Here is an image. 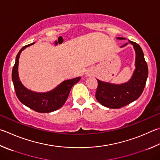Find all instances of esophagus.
<instances>
[{"instance_id":"1","label":"esophagus","mask_w":160,"mask_h":160,"mask_svg":"<svg viewBox=\"0 0 160 160\" xmlns=\"http://www.w3.org/2000/svg\"><path fill=\"white\" fill-rule=\"evenodd\" d=\"M92 73H93V72H92V71H87V72H86V76L87 77H89V76H92Z\"/></svg>"}]
</instances>
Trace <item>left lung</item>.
I'll return each mask as SVG.
<instances>
[{
  "mask_svg": "<svg viewBox=\"0 0 160 160\" xmlns=\"http://www.w3.org/2000/svg\"><path fill=\"white\" fill-rule=\"evenodd\" d=\"M118 40H125L118 37ZM128 43L134 49L135 69L130 79L126 82L115 84L97 79L98 88L96 98L101 105L109 108H120L138 99L143 92L148 75V68L141 48L137 43L129 40L121 46L123 48Z\"/></svg>",
  "mask_w": 160,
  "mask_h": 160,
  "instance_id": "left-lung-1",
  "label": "left lung"
}]
</instances>
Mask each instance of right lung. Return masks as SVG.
<instances>
[{
  "instance_id": "add662e5",
  "label": "right lung",
  "mask_w": 160,
  "mask_h": 160,
  "mask_svg": "<svg viewBox=\"0 0 160 160\" xmlns=\"http://www.w3.org/2000/svg\"><path fill=\"white\" fill-rule=\"evenodd\" d=\"M33 44L34 42L24 46L17 54L15 63L12 72V80L17 97L24 105L38 112H53L63 106L67 100L72 86L79 82L81 78L77 77L63 81L53 89L45 92H34L26 88L19 79L18 72L19 59L22 52Z\"/></svg>"
}]
</instances>
